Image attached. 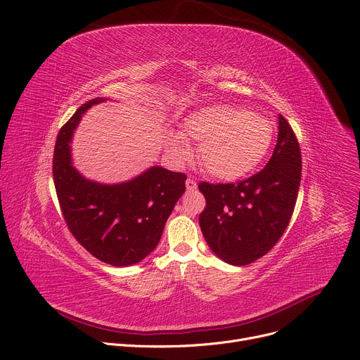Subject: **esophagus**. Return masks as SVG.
I'll return each instance as SVG.
<instances>
[{
    "mask_svg": "<svg viewBox=\"0 0 360 360\" xmlns=\"http://www.w3.org/2000/svg\"><path fill=\"white\" fill-rule=\"evenodd\" d=\"M186 187H187L188 192H193V190L198 188V184H196V181L193 179H187L186 180Z\"/></svg>",
    "mask_w": 360,
    "mask_h": 360,
    "instance_id": "esophagus-1",
    "label": "esophagus"
}]
</instances>
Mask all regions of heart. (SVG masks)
I'll return each instance as SVG.
<instances>
[{"instance_id": "1", "label": "heart", "mask_w": 360, "mask_h": 360, "mask_svg": "<svg viewBox=\"0 0 360 360\" xmlns=\"http://www.w3.org/2000/svg\"><path fill=\"white\" fill-rule=\"evenodd\" d=\"M273 139L271 122L238 105L212 104L188 115L181 136L172 135L168 146L179 160H187L186 143L199 145L205 170L217 179L234 181L255 172L264 160Z\"/></svg>"}]
</instances>
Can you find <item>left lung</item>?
Masks as SVG:
<instances>
[{
  "instance_id": "8db88e82",
  "label": "left lung",
  "mask_w": 360,
  "mask_h": 360,
  "mask_svg": "<svg viewBox=\"0 0 360 360\" xmlns=\"http://www.w3.org/2000/svg\"><path fill=\"white\" fill-rule=\"evenodd\" d=\"M301 172L297 135L279 115L278 143L262 172L237 183H199L206 199L199 224L210 250L234 266L263 257L292 218Z\"/></svg>"
}]
</instances>
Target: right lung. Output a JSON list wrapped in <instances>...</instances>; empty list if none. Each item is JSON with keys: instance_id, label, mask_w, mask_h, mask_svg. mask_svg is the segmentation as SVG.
Segmentation results:
<instances>
[{"instance_id": "obj_1", "label": "right lung", "mask_w": 360, "mask_h": 360, "mask_svg": "<svg viewBox=\"0 0 360 360\" xmlns=\"http://www.w3.org/2000/svg\"><path fill=\"white\" fill-rule=\"evenodd\" d=\"M84 103L62 126L53 151V183L60 212L75 240L103 263L117 267L145 259L157 247L164 225L186 190V174L151 167L134 180L100 184L72 165L74 129L93 104Z\"/></svg>"}]
</instances>
